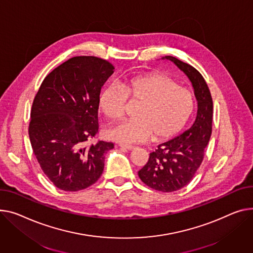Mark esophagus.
<instances>
[{
	"label": "esophagus",
	"mask_w": 253,
	"mask_h": 253,
	"mask_svg": "<svg viewBox=\"0 0 253 253\" xmlns=\"http://www.w3.org/2000/svg\"><path fill=\"white\" fill-rule=\"evenodd\" d=\"M120 147H121V148H124V149H128V150H133L134 148H135V146H133V145H126V144H120Z\"/></svg>",
	"instance_id": "1"
}]
</instances>
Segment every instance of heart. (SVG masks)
I'll return each instance as SVG.
<instances>
[{"instance_id": "b5f03b06", "label": "heart", "mask_w": 253, "mask_h": 253, "mask_svg": "<svg viewBox=\"0 0 253 253\" xmlns=\"http://www.w3.org/2000/svg\"><path fill=\"white\" fill-rule=\"evenodd\" d=\"M127 99L140 102L135 119L111 126L106 134L113 141L133 144L148 140H166L187 124L194 110L192 93L165 74H144L105 85L98 95V107L109 119H118Z\"/></svg>"}]
</instances>
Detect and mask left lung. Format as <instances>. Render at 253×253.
<instances>
[{
    "label": "left lung",
    "mask_w": 253,
    "mask_h": 253,
    "mask_svg": "<svg viewBox=\"0 0 253 253\" xmlns=\"http://www.w3.org/2000/svg\"><path fill=\"white\" fill-rule=\"evenodd\" d=\"M163 59L173 62L190 80L197 100V115L188 130L159 144L149 154V160L138 176L150 188L172 192L186 186L203 162L211 135L212 98L205 78L194 67L175 57L166 56Z\"/></svg>",
    "instance_id": "obj_1"
}]
</instances>
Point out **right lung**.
<instances>
[{"label":"right lung","mask_w":253,"mask_h":253,"mask_svg":"<svg viewBox=\"0 0 253 253\" xmlns=\"http://www.w3.org/2000/svg\"><path fill=\"white\" fill-rule=\"evenodd\" d=\"M114 69L96 57L71 58L43 79L33 100L30 143L42 170L59 189H85L104 171L105 155L114 144L84 143L97 133L98 95Z\"/></svg>","instance_id":"right-lung-1"}]
</instances>
